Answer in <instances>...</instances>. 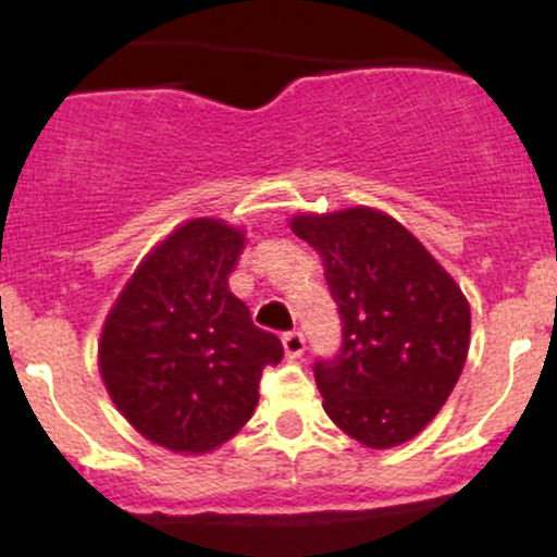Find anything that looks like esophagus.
<instances>
[{
    "label": "esophagus",
    "mask_w": 557,
    "mask_h": 557,
    "mask_svg": "<svg viewBox=\"0 0 557 557\" xmlns=\"http://www.w3.org/2000/svg\"><path fill=\"white\" fill-rule=\"evenodd\" d=\"M283 348H285L287 359H298V356H304V350H306L304 332H298V330L285 332V335H283Z\"/></svg>",
    "instance_id": "esophagus-1"
}]
</instances>
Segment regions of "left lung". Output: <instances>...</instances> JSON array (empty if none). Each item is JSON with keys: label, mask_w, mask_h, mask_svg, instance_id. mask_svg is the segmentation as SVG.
I'll return each mask as SVG.
<instances>
[{"label": "left lung", "mask_w": 557, "mask_h": 557, "mask_svg": "<svg viewBox=\"0 0 557 557\" xmlns=\"http://www.w3.org/2000/svg\"><path fill=\"white\" fill-rule=\"evenodd\" d=\"M290 230L322 257L343 322L341 354L314 363L324 411L374 450L408 443L463 372L469 300L419 238L380 209L296 214Z\"/></svg>", "instance_id": "obj_1"}]
</instances>
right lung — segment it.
Masks as SVG:
<instances>
[{
	"label": "right lung",
	"mask_w": 557,
	"mask_h": 557,
	"mask_svg": "<svg viewBox=\"0 0 557 557\" xmlns=\"http://www.w3.org/2000/svg\"><path fill=\"white\" fill-rule=\"evenodd\" d=\"M246 233L214 216L181 225L127 280L99 341V372L133 430L172 453H209L251 419L283 343L227 287Z\"/></svg>",
	"instance_id": "obj_1"
}]
</instances>
